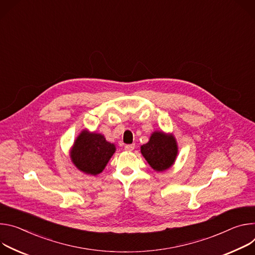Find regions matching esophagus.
Segmentation results:
<instances>
[{"mask_svg": "<svg viewBox=\"0 0 255 255\" xmlns=\"http://www.w3.org/2000/svg\"><path fill=\"white\" fill-rule=\"evenodd\" d=\"M133 149H134V144H129V145H126V146H125V150H126V151L130 152V151H132Z\"/></svg>", "mask_w": 255, "mask_h": 255, "instance_id": "1", "label": "esophagus"}]
</instances>
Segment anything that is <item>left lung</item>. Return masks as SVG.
I'll return each instance as SVG.
<instances>
[{
	"instance_id": "obj_1",
	"label": "left lung",
	"mask_w": 255,
	"mask_h": 255,
	"mask_svg": "<svg viewBox=\"0 0 255 255\" xmlns=\"http://www.w3.org/2000/svg\"><path fill=\"white\" fill-rule=\"evenodd\" d=\"M145 159L156 171H164L170 167L177 155V146L172 135L155 131L149 143L140 147Z\"/></svg>"
}]
</instances>
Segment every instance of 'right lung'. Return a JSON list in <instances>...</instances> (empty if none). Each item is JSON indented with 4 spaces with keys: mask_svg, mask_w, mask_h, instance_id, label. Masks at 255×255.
<instances>
[{
    "mask_svg": "<svg viewBox=\"0 0 255 255\" xmlns=\"http://www.w3.org/2000/svg\"><path fill=\"white\" fill-rule=\"evenodd\" d=\"M115 152V145L108 143L102 134L84 130L76 139L71 158L81 171L96 175L103 170Z\"/></svg>",
    "mask_w": 255,
    "mask_h": 255,
    "instance_id": "1",
    "label": "right lung"
}]
</instances>
